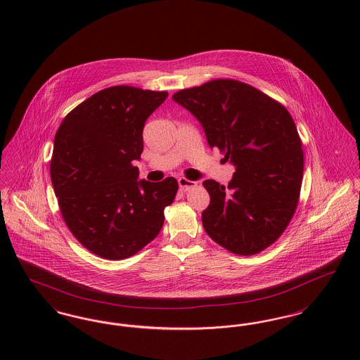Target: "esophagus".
Returning a JSON list of instances; mask_svg holds the SVG:
<instances>
[{
    "label": "esophagus",
    "mask_w": 360,
    "mask_h": 360,
    "mask_svg": "<svg viewBox=\"0 0 360 360\" xmlns=\"http://www.w3.org/2000/svg\"><path fill=\"white\" fill-rule=\"evenodd\" d=\"M178 185H179V188L186 191V190H188V188H194L197 184H195L194 181H188V179H186V178L181 176V178L178 179Z\"/></svg>",
    "instance_id": "34e87169"
}]
</instances>
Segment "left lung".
<instances>
[{"mask_svg":"<svg viewBox=\"0 0 360 360\" xmlns=\"http://www.w3.org/2000/svg\"><path fill=\"white\" fill-rule=\"evenodd\" d=\"M172 100L200 121L209 147L236 169L226 188L204 181L210 195L202 212L206 233L238 255L267 248L290 223L302 184V143L290 113L233 79L184 89Z\"/></svg>","mask_w":360,"mask_h":360,"instance_id":"obj_1","label":"left lung"}]
</instances>
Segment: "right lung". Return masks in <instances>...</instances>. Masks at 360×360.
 Listing matches in <instances>:
<instances>
[{"label": "right lung", "instance_id": "right-lung-1", "mask_svg": "<svg viewBox=\"0 0 360 360\" xmlns=\"http://www.w3.org/2000/svg\"><path fill=\"white\" fill-rule=\"evenodd\" d=\"M167 91L113 86L62 121L53 141L52 186L71 233L93 254L132 257L158 236L178 182L139 181L146 120Z\"/></svg>", "mask_w": 360, "mask_h": 360}]
</instances>
